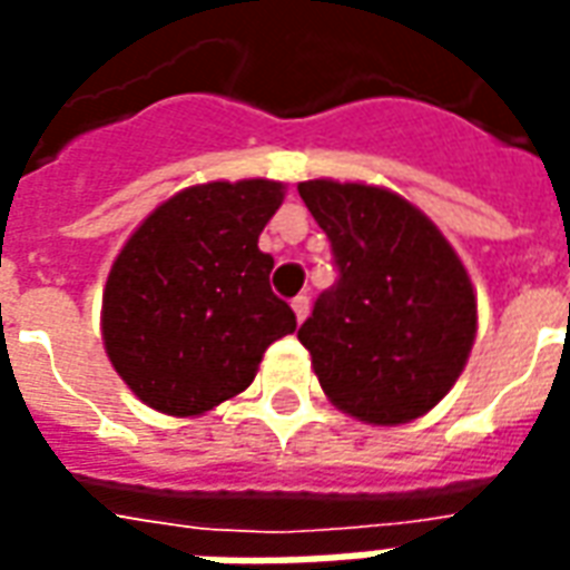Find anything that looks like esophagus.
Here are the masks:
<instances>
[{"label": "esophagus", "instance_id": "1", "mask_svg": "<svg viewBox=\"0 0 570 570\" xmlns=\"http://www.w3.org/2000/svg\"><path fill=\"white\" fill-rule=\"evenodd\" d=\"M293 311H296V321L298 323L305 321V317H308V311H311L308 296H296V298H293Z\"/></svg>", "mask_w": 570, "mask_h": 570}]
</instances>
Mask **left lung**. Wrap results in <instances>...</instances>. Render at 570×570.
<instances>
[{"instance_id":"1","label":"left lung","mask_w":570,"mask_h":570,"mask_svg":"<svg viewBox=\"0 0 570 570\" xmlns=\"http://www.w3.org/2000/svg\"><path fill=\"white\" fill-rule=\"evenodd\" d=\"M298 195L338 268L298 330L323 394L379 428L428 415L476 338V293L458 253L387 188L308 179Z\"/></svg>"}]
</instances>
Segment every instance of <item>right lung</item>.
Returning <instances> with one entry per match:
<instances>
[{"label": "right lung", "instance_id": "right-lung-1", "mask_svg": "<svg viewBox=\"0 0 570 570\" xmlns=\"http://www.w3.org/2000/svg\"><path fill=\"white\" fill-rule=\"evenodd\" d=\"M281 204L274 179L183 188L121 247L104 289V345L146 406L210 412L247 391L268 345L296 330L259 249Z\"/></svg>", "mask_w": 570, "mask_h": 570}]
</instances>
